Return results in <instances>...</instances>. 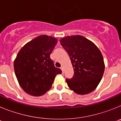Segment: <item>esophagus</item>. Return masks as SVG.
Segmentation results:
<instances>
[{
	"label": "esophagus",
	"instance_id": "esophagus-1",
	"mask_svg": "<svg viewBox=\"0 0 121 121\" xmlns=\"http://www.w3.org/2000/svg\"><path fill=\"white\" fill-rule=\"evenodd\" d=\"M60 69H61V70L62 71V73H64V67H60Z\"/></svg>",
	"mask_w": 121,
	"mask_h": 121
}]
</instances>
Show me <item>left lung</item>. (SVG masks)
Returning <instances> with one entry per match:
<instances>
[{
  "mask_svg": "<svg viewBox=\"0 0 121 121\" xmlns=\"http://www.w3.org/2000/svg\"><path fill=\"white\" fill-rule=\"evenodd\" d=\"M71 59L74 75L66 79L69 88L78 95H86L95 90L104 72L102 53L96 46L80 35L60 40Z\"/></svg>",
  "mask_w": 121,
  "mask_h": 121,
  "instance_id": "obj_1",
  "label": "left lung"
}]
</instances>
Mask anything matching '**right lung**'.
Masks as SVG:
<instances>
[{"label": "right lung", "instance_id": "1", "mask_svg": "<svg viewBox=\"0 0 121 121\" xmlns=\"http://www.w3.org/2000/svg\"><path fill=\"white\" fill-rule=\"evenodd\" d=\"M57 43L54 37L41 35L25 45L18 53L14 68L19 84L26 93L43 95L50 89L56 76L62 73L50 58Z\"/></svg>", "mask_w": 121, "mask_h": 121}]
</instances>
